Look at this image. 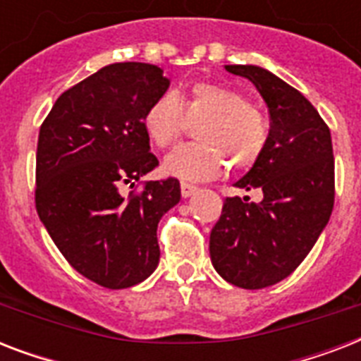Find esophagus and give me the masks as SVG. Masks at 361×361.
Instances as JSON below:
<instances>
[{"label":"esophagus","instance_id":"34e87169","mask_svg":"<svg viewBox=\"0 0 361 361\" xmlns=\"http://www.w3.org/2000/svg\"><path fill=\"white\" fill-rule=\"evenodd\" d=\"M181 197L187 198V197H191L192 192L197 191L198 187L197 185H192V183H189V181H181Z\"/></svg>","mask_w":361,"mask_h":361}]
</instances>
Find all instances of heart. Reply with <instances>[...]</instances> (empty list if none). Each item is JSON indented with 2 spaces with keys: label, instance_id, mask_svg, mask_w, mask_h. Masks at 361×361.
I'll list each match as a JSON object with an SVG mask.
<instances>
[{
  "label": "heart",
  "instance_id": "b5f03b06",
  "mask_svg": "<svg viewBox=\"0 0 361 361\" xmlns=\"http://www.w3.org/2000/svg\"><path fill=\"white\" fill-rule=\"evenodd\" d=\"M195 127L197 144L176 147L163 161V170L181 180L204 181L231 169L247 170L262 157L269 125L262 112L238 90L217 82H197L185 92L163 93L147 104L142 127L153 146H172Z\"/></svg>",
  "mask_w": 361,
  "mask_h": 361
}]
</instances>
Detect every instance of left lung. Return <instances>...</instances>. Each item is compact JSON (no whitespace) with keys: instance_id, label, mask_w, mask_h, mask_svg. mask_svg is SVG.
<instances>
[{"instance_id":"8db88e82","label":"left lung","mask_w":361,"mask_h":361,"mask_svg":"<svg viewBox=\"0 0 361 361\" xmlns=\"http://www.w3.org/2000/svg\"><path fill=\"white\" fill-rule=\"evenodd\" d=\"M257 86L269 110L262 157L236 187L262 191L260 202L226 198L209 234L217 274L240 288H266L303 262L330 221L336 166L328 125L286 82L255 65H226Z\"/></svg>"}]
</instances>
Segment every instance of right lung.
Segmentation results:
<instances>
[{
  "instance_id": "right-lung-1",
  "label": "right lung",
  "mask_w": 361,
  "mask_h": 361,
  "mask_svg": "<svg viewBox=\"0 0 361 361\" xmlns=\"http://www.w3.org/2000/svg\"><path fill=\"white\" fill-rule=\"evenodd\" d=\"M169 86L157 65H106L61 93L39 130L37 214L65 260L104 288L153 274L159 221L181 198L176 178L123 195L159 164L142 114Z\"/></svg>"
}]
</instances>
